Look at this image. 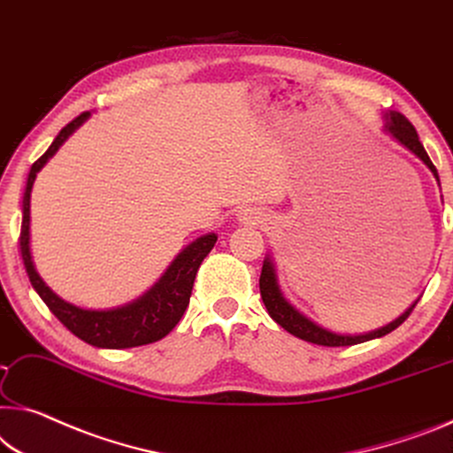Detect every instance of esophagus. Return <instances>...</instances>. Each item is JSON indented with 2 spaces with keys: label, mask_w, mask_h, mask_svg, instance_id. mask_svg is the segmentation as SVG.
<instances>
[{
  "label": "esophagus",
  "mask_w": 453,
  "mask_h": 453,
  "mask_svg": "<svg viewBox=\"0 0 453 453\" xmlns=\"http://www.w3.org/2000/svg\"><path fill=\"white\" fill-rule=\"evenodd\" d=\"M257 217H255V214L253 212H250V211H242L241 212V220H255Z\"/></svg>",
  "instance_id": "34e87169"
}]
</instances>
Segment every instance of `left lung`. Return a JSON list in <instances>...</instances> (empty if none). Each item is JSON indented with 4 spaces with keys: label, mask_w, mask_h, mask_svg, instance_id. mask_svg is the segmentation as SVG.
I'll return each instance as SVG.
<instances>
[{
    "label": "left lung",
    "mask_w": 453,
    "mask_h": 453,
    "mask_svg": "<svg viewBox=\"0 0 453 453\" xmlns=\"http://www.w3.org/2000/svg\"><path fill=\"white\" fill-rule=\"evenodd\" d=\"M382 119H385V125H382L385 134L391 135L396 143L411 151L415 157H419L421 162L427 165L429 172L434 173L437 184H440V176H437L435 165L431 164L427 151L423 150L419 135H417L413 125L409 123L401 113H396V111H387V113H382ZM259 289H261L263 303H265L269 316L273 318L283 330H288L289 334H294V336L305 340V342L319 344V346H352V344L366 342V340L385 336V334L399 328V326L407 319V316L411 314L417 302H419V299H415V302L409 305L399 318L393 319V322H388L387 326H380L377 330H371L365 334H340V332H332L328 328H324V326L314 322V319L305 316L303 311H299L296 305L283 296L280 281H277V269H275L273 257L271 255H267L265 261H263Z\"/></svg>",
    "instance_id": "1"
}]
</instances>
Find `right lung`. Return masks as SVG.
I'll use <instances>...</instances> for the list:
<instances>
[{"label":"right lung","instance_id":"add662e5","mask_svg":"<svg viewBox=\"0 0 453 453\" xmlns=\"http://www.w3.org/2000/svg\"><path fill=\"white\" fill-rule=\"evenodd\" d=\"M90 117V111L81 113L73 119L66 127L60 129V134L54 139L46 154L32 164L30 173H27V182L22 200V233H19V249H22L24 267L30 277L32 288L42 297V302L48 305V310L57 316L62 324L71 330L74 336L85 340L87 344L96 348H134L143 346L162 340L164 336L173 330V326L180 322L184 311L190 303L192 285L196 280L200 263L204 257L211 253L214 242L219 236L208 233L192 241L186 249L180 250L168 269L164 271L162 277L145 291L143 296L129 303L117 305V308L93 310L81 308L66 299H62L58 294L48 288L36 271L30 250V196L32 188L36 182L38 172L44 168L57 151L62 148V143L71 137L76 129L81 127Z\"/></svg>","mask_w":453,"mask_h":453}]
</instances>
